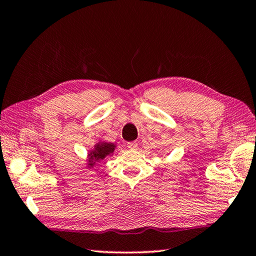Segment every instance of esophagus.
Here are the masks:
<instances>
[{
    "instance_id": "34e87169",
    "label": "esophagus",
    "mask_w": 256,
    "mask_h": 256,
    "mask_svg": "<svg viewBox=\"0 0 256 256\" xmlns=\"http://www.w3.org/2000/svg\"><path fill=\"white\" fill-rule=\"evenodd\" d=\"M128 148L130 150H136L138 148V144H136V142H128Z\"/></svg>"
}]
</instances>
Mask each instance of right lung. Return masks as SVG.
Segmentation results:
<instances>
[{
  "label": "right lung",
  "mask_w": 256,
  "mask_h": 256,
  "mask_svg": "<svg viewBox=\"0 0 256 256\" xmlns=\"http://www.w3.org/2000/svg\"><path fill=\"white\" fill-rule=\"evenodd\" d=\"M118 148V146L112 142H106L104 140H99L96 144L94 146V148L88 151V157H86V166L90 170L96 166V164L100 162V160L107 159L112 157L114 154L115 149Z\"/></svg>",
  "instance_id": "add662e5"
}]
</instances>
